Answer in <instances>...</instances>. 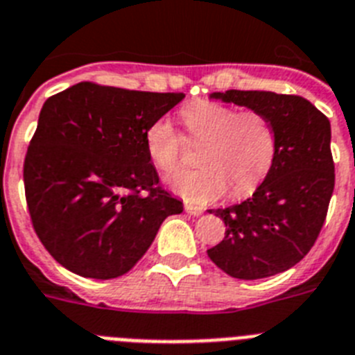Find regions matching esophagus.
Returning <instances> with one entry per match:
<instances>
[{
	"label": "esophagus",
	"instance_id": "obj_1",
	"mask_svg": "<svg viewBox=\"0 0 355 355\" xmlns=\"http://www.w3.org/2000/svg\"><path fill=\"white\" fill-rule=\"evenodd\" d=\"M184 209H186L187 215H193V217H198V215H202V207H197V206H191V204H186L184 206Z\"/></svg>",
	"mask_w": 355,
	"mask_h": 355
}]
</instances>
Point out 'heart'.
<instances>
[{
    "label": "heart",
    "instance_id": "obj_1",
    "mask_svg": "<svg viewBox=\"0 0 355 355\" xmlns=\"http://www.w3.org/2000/svg\"><path fill=\"white\" fill-rule=\"evenodd\" d=\"M182 118L189 140L204 144L198 153L202 168L180 169L169 178L184 200L213 202L230 187L235 197H243L266 178L277 155V132L264 112L198 100L184 107ZM184 149L186 138L168 118H158L146 131V151L160 171L177 169Z\"/></svg>",
    "mask_w": 355,
    "mask_h": 355
}]
</instances>
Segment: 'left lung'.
<instances>
[{"label": "left lung", "mask_w": 355, "mask_h": 355, "mask_svg": "<svg viewBox=\"0 0 355 355\" xmlns=\"http://www.w3.org/2000/svg\"><path fill=\"white\" fill-rule=\"evenodd\" d=\"M211 98L264 112L277 132V155L252 197L209 209L224 220L226 235L207 257L244 281L286 272L312 250L327 218L336 184L330 122L295 94L232 89Z\"/></svg>", "instance_id": "left-lung-1"}]
</instances>
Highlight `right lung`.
I'll use <instances>...</instances> for the list:
<instances>
[{
	"label": "right lung",
	"mask_w": 355,
	"mask_h": 355,
	"mask_svg": "<svg viewBox=\"0 0 355 355\" xmlns=\"http://www.w3.org/2000/svg\"><path fill=\"white\" fill-rule=\"evenodd\" d=\"M182 98L80 82L43 103L23 182L34 232L63 268L120 277L182 213L146 151L149 125Z\"/></svg>",
	"instance_id": "1"
}]
</instances>
